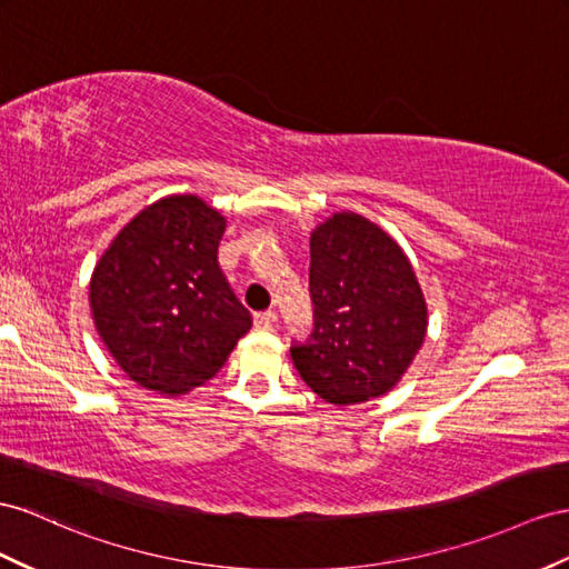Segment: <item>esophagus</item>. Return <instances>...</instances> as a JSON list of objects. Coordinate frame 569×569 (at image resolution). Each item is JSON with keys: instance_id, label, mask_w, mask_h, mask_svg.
<instances>
[{"instance_id": "obj_1", "label": "esophagus", "mask_w": 569, "mask_h": 569, "mask_svg": "<svg viewBox=\"0 0 569 569\" xmlns=\"http://www.w3.org/2000/svg\"><path fill=\"white\" fill-rule=\"evenodd\" d=\"M276 319H279V315L271 312V310L257 312V315H254V327H259V329H271V327L276 325Z\"/></svg>"}]
</instances>
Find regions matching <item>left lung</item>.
Masks as SVG:
<instances>
[{"mask_svg": "<svg viewBox=\"0 0 569 569\" xmlns=\"http://www.w3.org/2000/svg\"><path fill=\"white\" fill-rule=\"evenodd\" d=\"M310 296L315 329L290 348L302 380L337 406L387 395L428 331L409 257L368 218L333 213L310 238Z\"/></svg>", "mask_w": 569, "mask_h": 569, "instance_id": "8db88e82", "label": "left lung"}]
</instances>
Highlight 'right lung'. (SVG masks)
Masks as SVG:
<instances>
[{"instance_id": "add662e5", "label": "right lung", "mask_w": 569, "mask_h": 569, "mask_svg": "<svg viewBox=\"0 0 569 569\" xmlns=\"http://www.w3.org/2000/svg\"><path fill=\"white\" fill-rule=\"evenodd\" d=\"M226 218L194 194L139 211L91 276L96 329L143 389L184 395L221 370L252 327L218 267Z\"/></svg>"}]
</instances>
